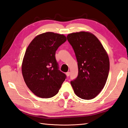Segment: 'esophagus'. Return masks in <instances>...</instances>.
Returning <instances> with one entry per match:
<instances>
[{"instance_id":"esophagus-1","label":"esophagus","mask_w":128,"mask_h":128,"mask_svg":"<svg viewBox=\"0 0 128 128\" xmlns=\"http://www.w3.org/2000/svg\"><path fill=\"white\" fill-rule=\"evenodd\" d=\"M70 71H68V72L66 73V76H67L68 77L70 76Z\"/></svg>"}]
</instances>
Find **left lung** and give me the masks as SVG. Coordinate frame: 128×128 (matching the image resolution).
<instances>
[{
  "mask_svg": "<svg viewBox=\"0 0 128 128\" xmlns=\"http://www.w3.org/2000/svg\"><path fill=\"white\" fill-rule=\"evenodd\" d=\"M67 39L78 61V73L70 82L75 94L82 99L96 97L104 87L110 70L108 53L94 34L87 32H73Z\"/></svg>",
  "mask_w": 128,
  "mask_h": 128,
  "instance_id": "left-lung-1",
  "label": "left lung"
}]
</instances>
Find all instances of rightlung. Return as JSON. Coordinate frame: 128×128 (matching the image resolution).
<instances>
[{"label":"right lung","instance_id":"right-lung-1","mask_svg":"<svg viewBox=\"0 0 128 128\" xmlns=\"http://www.w3.org/2000/svg\"><path fill=\"white\" fill-rule=\"evenodd\" d=\"M66 41L63 34L46 32L35 37L26 48L22 72L26 84L37 96H56L66 78L59 70L55 56L58 47Z\"/></svg>","mask_w":128,"mask_h":128}]
</instances>
